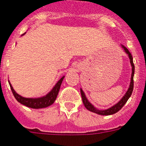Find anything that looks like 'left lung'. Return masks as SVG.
Returning <instances> with one entry per match:
<instances>
[{"mask_svg":"<svg viewBox=\"0 0 146 146\" xmlns=\"http://www.w3.org/2000/svg\"><path fill=\"white\" fill-rule=\"evenodd\" d=\"M121 48H122V49L124 50V51L127 54V56H128V57H129L130 63H131V68H132V73H131V82H130L129 87H128V89H127V92H125V94L123 96V97L121 98V100H120L118 103L114 104L113 106H112L111 108H108V109H106V110L97 109V108L93 105V104H92L88 101L86 95H85L84 92L83 91V90L80 88V93H81L82 100H83V103H84L85 108H86L88 110H90V111L92 112V113H95L98 114V115H113V114L117 113L119 110H120L122 108V107L125 105V103L127 102V100L129 99V98L131 97L132 92H133V75H134V65H133V57H132V55H131V53L129 52V50H127V49L124 46V45L121 44Z\"/></svg>","mask_w":146,"mask_h":146,"instance_id":"1","label":"left lung"}]
</instances>
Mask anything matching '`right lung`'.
Masks as SVG:
<instances>
[{"mask_svg": "<svg viewBox=\"0 0 146 146\" xmlns=\"http://www.w3.org/2000/svg\"><path fill=\"white\" fill-rule=\"evenodd\" d=\"M26 33H25L22 36L25 34ZM65 76L62 77L60 80L57 81L55 86L52 88V90H50L48 93L45 95V96H42V97L39 98H25L23 96H20L19 94L15 92L14 89H13V86L11 85L10 82L9 80V84L10 86L11 90L13 92V94L14 95V97L15 98V99L21 103L23 105L28 107V108H33V109H41V108H45L47 107H49L50 105L53 104L56 100L57 95L60 91V86L62 84V82L64 79Z\"/></svg>", "mask_w": 146, "mask_h": 146, "instance_id": "right-lung-1", "label": "right lung"}]
</instances>
